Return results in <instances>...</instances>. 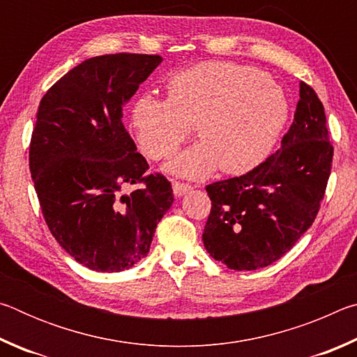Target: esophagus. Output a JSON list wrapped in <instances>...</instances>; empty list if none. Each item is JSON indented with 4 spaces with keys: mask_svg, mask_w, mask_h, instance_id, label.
Masks as SVG:
<instances>
[{
    "mask_svg": "<svg viewBox=\"0 0 357 357\" xmlns=\"http://www.w3.org/2000/svg\"><path fill=\"white\" fill-rule=\"evenodd\" d=\"M192 189H193V185H190V184L178 183V181H174V183H173V193H174V197H183V195H185L187 192H190Z\"/></svg>",
    "mask_w": 357,
    "mask_h": 357,
    "instance_id": "1",
    "label": "esophagus"
}]
</instances>
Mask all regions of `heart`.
Listing matches in <instances>:
<instances>
[{
	"label": "heart",
	"mask_w": 357,
	"mask_h": 357,
	"mask_svg": "<svg viewBox=\"0 0 357 357\" xmlns=\"http://www.w3.org/2000/svg\"><path fill=\"white\" fill-rule=\"evenodd\" d=\"M168 99L142 94L130 112L138 146L153 160L170 157L190 135L200 142L181 151L165 172L204 179L220 165L244 174L273 153L289 116L279 84L258 69L233 63H203L179 70L167 82Z\"/></svg>",
	"instance_id": "obj_1"
}]
</instances>
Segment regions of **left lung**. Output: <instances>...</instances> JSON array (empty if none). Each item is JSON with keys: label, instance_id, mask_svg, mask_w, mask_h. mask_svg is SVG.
Instances as JSON below:
<instances>
[{"label": "left lung", "instance_id": "1", "mask_svg": "<svg viewBox=\"0 0 357 357\" xmlns=\"http://www.w3.org/2000/svg\"><path fill=\"white\" fill-rule=\"evenodd\" d=\"M332 155L324 107L301 82L280 149L243 176L206 185L213 206L204 249L234 271H255L282 258L315 220Z\"/></svg>", "mask_w": 357, "mask_h": 357}]
</instances>
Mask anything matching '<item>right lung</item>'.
Instances as JSON below:
<instances>
[{
	"mask_svg": "<svg viewBox=\"0 0 357 357\" xmlns=\"http://www.w3.org/2000/svg\"><path fill=\"white\" fill-rule=\"evenodd\" d=\"M160 63L135 53L84 59L39 104L29 170L42 214L58 244L99 273H121L146 257L174 200L165 176L146 174L123 124L124 105Z\"/></svg>",
	"mask_w": 357,
	"mask_h": 357,
	"instance_id": "add662e5",
	"label": "right lung"
}]
</instances>
